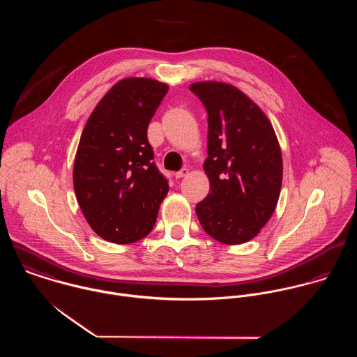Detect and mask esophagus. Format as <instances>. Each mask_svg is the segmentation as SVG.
<instances>
[{
  "label": "esophagus",
  "instance_id": "obj_1",
  "mask_svg": "<svg viewBox=\"0 0 357 357\" xmlns=\"http://www.w3.org/2000/svg\"><path fill=\"white\" fill-rule=\"evenodd\" d=\"M188 173H190V170H188L187 167H184V169H181V170H178V172H176V173H174V177H176V178H181V177L187 176Z\"/></svg>",
  "mask_w": 357,
  "mask_h": 357
}]
</instances>
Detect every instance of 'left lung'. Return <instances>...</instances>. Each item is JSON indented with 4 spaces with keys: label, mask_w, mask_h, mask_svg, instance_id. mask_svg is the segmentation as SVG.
Returning a JSON list of instances; mask_svg holds the SVG:
<instances>
[{
    "label": "left lung",
    "mask_w": 357,
    "mask_h": 357,
    "mask_svg": "<svg viewBox=\"0 0 357 357\" xmlns=\"http://www.w3.org/2000/svg\"><path fill=\"white\" fill-rule=\"evenodd\" d=\"M190 91L207 111L210 192L197 204L207 235L224 245L253 239L271 218L282 187V153L273 128L238 88L206 81Z\"/></svg>",
    "instance_id": "obj_1"
}]
</instances>
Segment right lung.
<instances>
[{
  "label": "right lung",
  "instance_id": "add662e5",
  "mask_svg": "<svg viewBox=\"0 0 357 357\" xmlns=\"http://www.w3.org/2000/svg\"><path fill=\"white\" fill-rule=\"evenodd\" d=\"M167 85L126 78L114 85L91 114L74 160V190L92 229L118 245L153 231L167 178L153 162L147 129Z\"/></svg>",
  "mask_w": 357,
  "mask_h": 357
}]
</instances>
